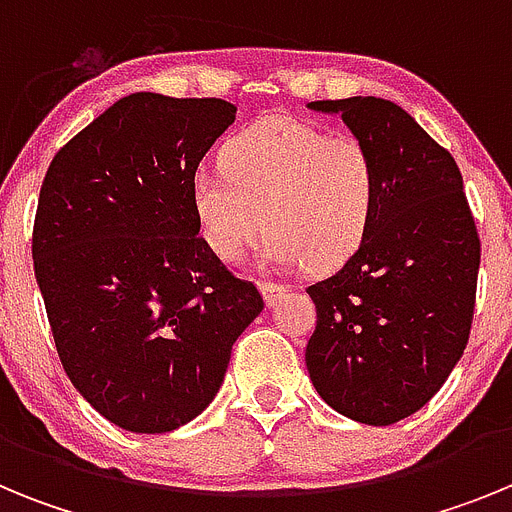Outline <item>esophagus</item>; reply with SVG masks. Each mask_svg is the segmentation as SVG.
<instances>
[{
  "label": "esophagus",
  "instance_id": "1",
  "mask_svg": "<svg viewBox=\"0 0 512 512\" xmlns=\"http://www.w3.org/2000/svg\"><path fill=\"white\" fill-rule=\"evenodd\" d=\"M259 289H261V295H264L266 305H274V302L279 300L282 295H287L289 289L284 287V284H277V282H259Z\"/></svg>",
  "mask_w": 512,
  "mask_h": 512
}]
</instances>
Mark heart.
Masks as SVG:
<instances>
[{
	"label": "heart",
	"instance_id": "b5f03b06",
	"mask_svg": "<svg viewBox=\"0 0 512 512\" xmlns=\"http://www.w3.org/2000/svg\"><path fill=\"white\" fill-rule=\"evenodd\" d=\"M220 158L223 166L194 171L189 202L225 264H238L266 225V264L336 269L372 228L377 164L356 135L271 115L238 130Z\"/></svg>",
	"mask_w": 512,
	"mask_h": 512
}]
</instances>
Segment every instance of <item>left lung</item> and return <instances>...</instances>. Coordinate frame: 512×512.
Wrapping results in <instances>:
<instances>
[{"mask_svg":"<svg viewBox=\"0 0 512 512\" xmlns=\"http://www.w3.org/2000/svg\"><path fill=\"white\" fill-rule=\"evenodd\" d=\"M307 107L341 115L379 176L359 251L307 287L318 307L307 372L336 413L390 425L418 413L467 348L479 235L454 156L402 107L377 97Z\"/></svg>","mask_w":512,"mask_h":512,"instance_id":"8db88e82","label":"left lung"}]
</instances>
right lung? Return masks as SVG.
I'll return each mask as SVG.
<instances>
[{"label":"right lung","instance_id":"1","mask_svg":"<svg viewBox=\"0 0 512 512\" xmlns=\"http://www.w3.org/2000/svg\"><path fill=\"white\" fill-rule=\"evenodd\" d=\"M235 107L138 92L53 156L33 266L58 359L99 415L133 433L189 423L264 310L200 238L189 184Z\"/></svg>","mask_w":512,"mask_h":512}]
</instances>
